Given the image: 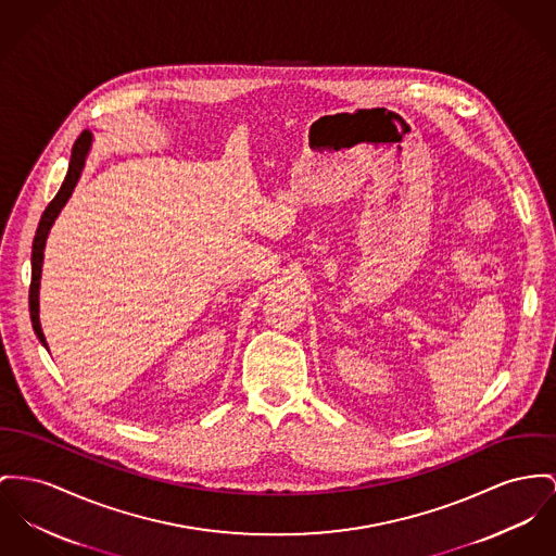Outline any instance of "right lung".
I'll return each mask as SVG.
<instances>
[{"label": "right lung", "instance_id": "1", "mask_svg": "<svg viewBox=\"0 0 556 556\" xmlns=\"http://www.w3.org/2000/svg\"><path fill=\"white\" fill-rule=\"evenodd\" d=\"M92 132L84 130L77 141L74 143L72 149V160H70V170H67V177L63 181V186L59 189V193L54 195V200L48 204V208L43 211L41 219H39L38 231H36V238H34V253H31V287H29V312H31V323H34V331L38 334L41 345L48 350V343H46V337L41 331V325H39V282H41V265H43V249H46V240H48V233L52 229V225L56 222V217L61 215V211L65 208L67 200L72 198L75 186L81 177V170L86 166V157L92 149Z\"/></svg>", "mask_w": 556, "mask_h": 556}]
</instances>
